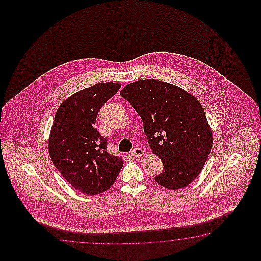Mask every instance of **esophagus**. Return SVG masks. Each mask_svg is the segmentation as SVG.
Listing matches in <instances>:
<instances>
[{"label":"esophagus","mask_w":261,"mask_h":261,"mask_svg":"<svg viewBox=\"0 0 261 261\" xmlns=\"http://www.w3.org/2000/svg\"><path fill=\"white\" fill-rule=\"evenodd\" d=\"M130 154H132V155H133V156L139 158V156H142V155H144V151H143V149H141V148L136 147V148L132 150Z\"/></svg>","instance_id":"obj_1"}]
</instances>
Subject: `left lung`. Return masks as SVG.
I'll return each instance as SVG.
<instances>
[{"label":"left lung","mask_w":261,"mask_h":261,"mask_svg":"<svg viewBox=\"0 0 261 261\" xmlns=\"http://www.w3.org/2000/svg\"><path fill=\"white\" fill-rule=\"evenodd\" d=\"M143 120L150 148L163 163L155 182L184 188L200 174L213 144L211 128L199 100L156 79H141L120 91Z\"/></svg>","instance_id":"1"}]
</instances>
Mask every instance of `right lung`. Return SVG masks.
I'll list each match as a JSON object with an SVG mask.
<instances>
[{
    "label": "right lung",
    "mask_w": 261,
    "mask_h": 261,
    "mask_svg": "<svg viewBox=\"0 0 261 261\" xmlns=\"http://www.w3.org/2000/svg\"><path fill=\"white\" fill-rule=\"evenodd\" d=\"M120 84H96L64 100L56 113L48 142L57 170L74 189L87 195L106 191L122 169L120 158L107 152V139L95 128L101 106Z\"/></svg>",
    "instance_id": "1"
}]
</instances>
